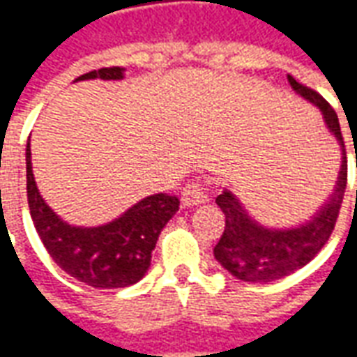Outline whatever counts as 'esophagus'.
<instances>
[{"label": "esophagus", "instance_id": "obj_1", "mask_svg": "<svg viewBox=\"0 0 357 357\" xmlns=\"http://www.w3.org/2000/svg\"><path fill=\"white\" fill-rule=\"evenodd\" d=\"M204 201H206V195H204L201 181H191L183 187V193H181L183 206H195V204H201Z\"/></svg>", "mask_w": 357, "mask_h": 357}]
</instances>
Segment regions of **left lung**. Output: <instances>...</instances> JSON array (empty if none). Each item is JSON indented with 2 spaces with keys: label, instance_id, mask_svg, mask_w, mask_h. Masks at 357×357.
I'll use <instances>...</instances> for the list:
<instances>
[{
  "label": "left lung",
  "instance_id": "obj_1",
  "mask_svg": "<svg viewBox=\"0 0 357 357\" xmlns=\"http://www.w3.org/2000/svg\"><path fill=\"white\" fill-rule=\"evenodd\" d=\"M289 82L296 93L306 97L307 101H312L321 109L329 130L337 135L340 145L344 147L335 109L315 89L300 84L292 76H289ZM346 178H348V162L346 156H342L340 176L329 202L321 206L312 222L294 229L262 227L248 218L241 202L229 191L218 195L216 204L224 212L225 227L214 247L216 260L233 277L250 283H269L294 273L296 269L306 266L329 241L344 199L346 181H348Z\"/></svg>",
  "mask_w": 357,
  "mask_h": 357
}]
</instances>
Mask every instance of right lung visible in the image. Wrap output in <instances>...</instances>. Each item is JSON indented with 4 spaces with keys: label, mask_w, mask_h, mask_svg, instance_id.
Instances as JSON below:
<instances>
[{
    "label": "right lung",
    "mask_w": 357,
    "mask_h": 357,
    "mask_svg": "<svg viewBox=\"0 0 357 357\" xmlns=\"http://www.w3.org/2000/svg\"><path fill=\"white\" fill-rule=\"evenodd\" d=\"M122 76L120 66H109L82 74L76 80H120ZM26 193L36 231L51 258L68 275L95 289H120L137 283L151 266V252L162 227L179 208L178 195L158 193L101 227L65 224L38 193L30 141L26 143Z\"/></svg>",
    "instance_id": "obj_1"
}]
</instances>
